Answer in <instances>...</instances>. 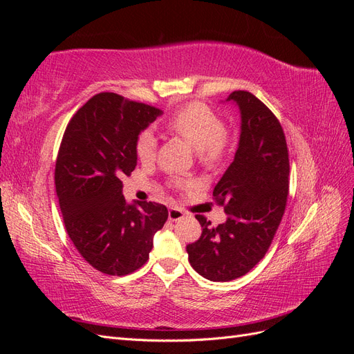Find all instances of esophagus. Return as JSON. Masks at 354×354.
Returning <instances> with one entry per match:
<instances>
[{
    "label": "esophagus",
    "mask_w": 354,
    "mask_h": 354,
    "mask_svg": "<svg viewBox=\"0 0 354 354\" xmlns=\"http://www.w3.org/2000/svg\"><path fill=\"white\" fill-rule=\"evenodd\" d=\"M185 216H186V214L178 208H169V211H168V220L169 221H178V220L183 218Z\"/></svg>",
    "instance_id": "1"
}]
</instances>
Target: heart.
Here are the masks:
<instances>
[{
	"instance_id": "1",
	"label": "heart",
	"mask_w": 354,
	"mask_h": 354,
	"mask_svg": "<svg viewBox=\"0 0 354 354\" xmlns=\"http://www.w3.org/2000/svg\"><path fill=\"white\" fill-rule=\"evenodd\" d=\"M167 127L199 152L205 162L221 159L226 147V127L221 118L203 103H190L168 118ZM136 155L142 162H152L156 152V137L152 130H142L136 137Z\"/></svg>"
}]
</instances>
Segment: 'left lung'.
Instances as JSON below:
<instances>
[{
    "label": "left lung",
    "instance_id": "left-lung-1",
    "mask_svg": "<svg viewBox=\"0 0 354 354\" xmlns=\"http://www.w3.org/2000/svg\"><path fill=\"white\" fill-rule=\"evenodd\" d=\"M241 113V136L233 162L212 196L227 220L217 227L196 216L201 238L186 246L189 263L214 282L248 273L266 255L285 212L289 159L282 127L267 106L248 91H233Z\"/></svg>",
    "mask_w": 354,
    "mask_h": 354
}]
</instances>
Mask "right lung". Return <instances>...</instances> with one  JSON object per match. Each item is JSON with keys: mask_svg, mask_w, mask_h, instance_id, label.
Segmentation results:
<instances>
[{"mask_svg": "<svg viewBox=\"0 0 354 354\" xmlns=\"http://www.w3.org/2000/svg\"><path fill=\"white\" fill-rule=\"evenodd\" d=\"M160 115L153 106L99 93L63 134L55 173L63 221L75 248L102 273L124 276L140 269L168 218L160 203H127L121 181L137 165V134Z\"/></svg>", "mask_w": 354, "mask_h": 354, "instance_id": "obj_1", "label": "right lung"}]
</instances>
